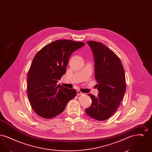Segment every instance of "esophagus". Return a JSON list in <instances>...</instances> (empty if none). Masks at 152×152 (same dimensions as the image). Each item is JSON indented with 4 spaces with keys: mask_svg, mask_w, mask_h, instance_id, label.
I'll return each instance as SVG.
<instances>
[{
    "mask_svg": "<svg viewBox=\"0 0 152 152\" xmlns=\"http://www.w3.org/2000/svg\"><path fill=\"white\" fill-rule=\"evenodd\" d=\"M84 93H83V92H81V91H77V95H78V96H79V95H84Z\"/></svg>",
    "mask_w": 152,
    "mask_h": 152,
    "instance_id": "1",
    "label": "esophagus"
}]
</instances>
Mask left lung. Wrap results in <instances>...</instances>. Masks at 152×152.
I'll use <instances>...</instances> for the list:
<instances>
[{"label": "left lung", "instance_id": "8db88e82", "mask_svg": "<svg viewBox=\"0 0 152 152\" xmlns=\"http://www.w3.org/2000/svg\"><path fill=\"white\" fill-rule=\"evenodd\" d=\"M94 60V77L99 92L98 96L89 94L91 105L86 113L92 118L103 121L110 117L119 107L126 90L125 76L119 58L105 45L88 41Z\"/></svg>", "mask_w": 152, "mask_h": 152}]
</instances>
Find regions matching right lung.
Masks as SVG:
<instances>
[{"instance_id":"right-lung-1","label":"right lung","mask_w":152,"mask_h":152,"mask_svg":"<svg viewBox=\"0 0 152 152\" xmlns=\"http://www.w3.org/2000/svg\"><path fill=\"white\" fill-rule=\"evenodd\" d=\"M84 45L70 40H58L36 53L28 73L27 94L32 108L39 116L44 118L58 116L76 96L75 89L57 83L65 73L70 56Z\"/></svg>"}]
</instances>
